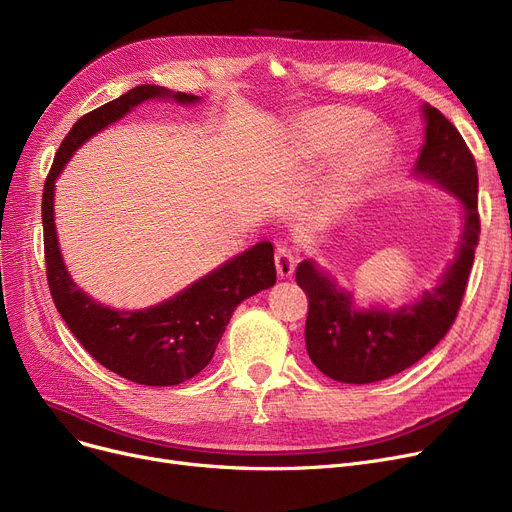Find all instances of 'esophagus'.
Wrapping results in <instances>:
<instances>
[{
	"label": "esophagus",
	"mask_w": 512,
	"mask_h": 512,
	"mask_svg": "<svg viewBox=\"0 0 512 512\" xmlns=\"http://www.w3.org/2000/svg\"><path fill=\"white\" fill-rule=\"evenodd\" d=\"M276 270H278V276L280 278H290L294 267H297V253H294L290 247L286 245H280L276 249Z\"/></svg>",
	"instance_id": "1"
}]
</instances>
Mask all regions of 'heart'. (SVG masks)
<instances>
[{
	"mask_svg": "<svg viewBox=\"0 0 512 512\" xmlns=\"http://www.w3.org/2000/svg\"><path fill=\"white\" fill-rule=\"evenodd\" d=\"M371 118L355 110V107H330V110H319L303 122L301 137L294 141L299 155H321L330 153L346 142L358 137L351 146H346L338 161V176L346 186H355L367 180L375 170L382 166L386 159L388 145L386 139L378 132L359 134L369 126Z\"/></svg>",
	"mask_w": 512,
	"mask_h": 512,
	"instance_id": "heart-1",
	"label": "heart"
}]
</instances>
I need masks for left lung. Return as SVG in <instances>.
<instances>
[{"mask_svg":"<svg viewBox=\"0 0 512 512\" xmlns=\"http://www.w3.org/2000/svg\"><path fill=\"white\" fill-rule=\"evenodd\" d=\"M423 112L425 145L415 172L461 199L465 207L461 245L440 286L398 311H359L351 294L338 290L311 261L297 267V284L309 301L305 321L309 359L336 382L371 384L415 365L452 328L465 297L481 232L475 157L461 132L436 107L425 105Z\"/></svg>","mask_w":512,"mask_h":512,"instance_id":"left-lung-1","label":"left lung"}]
</instances>
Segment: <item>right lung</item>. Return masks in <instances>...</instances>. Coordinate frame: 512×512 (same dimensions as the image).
Here are the masks:
<instances>
[{
	"label": "right lung",
	"instance_id": "right-lung-1",
	"mask_svg": "<svg viewBox=\"0 0 512 512\" xmlns=\"http://www.w3.org/2000/svg\"><path fill=\"white\" fill-rule=\"evenodd\" d=\"M170 95L193 103L199 97L155 85L134 87L122 97L78 118L64 137L43 186V251L51 299L85 351L103 367L145 386H176L207 367L234 309L276 284L272 242H259L174 299L145 311H114L91 301L70 280L53 224V184L68 157L95 132L120 120L145 99Z\"/></svg>",
	"mask_w": 512,
	"mask_h": 512
}]
</instances>
